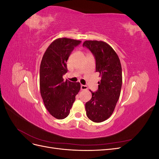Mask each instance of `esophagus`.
I'll return each instance as SVG.
<instances>
[{"label":"esophagus","mask_w":159,"mask_h":159,"mask_svg":"<svg viewBox=\"0 0 159 159\" xmlns=\"http://www.w3.org/2000/svg\"><path fill=\"white\" fill-rule=\"evenodd\" d=\"M81 90H85L88 89V86L85 85H81Z\"/></svg>","instance_id":"esophagus-1"}]
</instances>
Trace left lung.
<instances>
[{
    "instance_id": "8db88e82",
    "label": "left lung",
    "mask_w": 159,
    "mask_h": 159,
    "mask_svg": "<svg viewBox=\"0 0 159 159\" xmlns=\"http://www.w3.org/2000/svg\"><path fill=\"white\" fill-rule=\"evenodd\" d=\"M83 46L94 56L96 71L102 76L98 91H91L92 98L85 103L86 115L91 121L101 123L112 115L119 98L122 85L121 62L117 53L106 42L86 40Z\"/></svg>"
}]
</instances>
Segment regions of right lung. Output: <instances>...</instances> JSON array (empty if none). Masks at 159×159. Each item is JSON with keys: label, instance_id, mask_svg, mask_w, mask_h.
I'll use <instances>...</instances> for the list:
<instances>
[{"label": "right lung", "instance_id": "1", "mask_svg": "<svg viewBox=\"0 0 159 159\" xmlns=\"http://www.w3.org/2000/svg\"><path fill=\"white\" fill-rule=\"evenodd\" d=\"M81 41L66 38L52 42L42 57L40 68V89L44 105L53 117L63 119L68 116L80 90L79 82L64 81L68 71L66 62Z\"/></svg>", "mask_w": 159, "mask_h": 159}]
</instances>
